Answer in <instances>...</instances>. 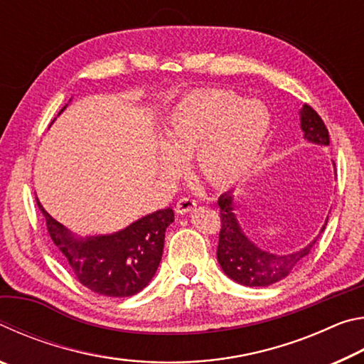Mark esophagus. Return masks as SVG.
<instances>
[{
	"mask_svg": "<svg viewBox=\"0 0 364 364\" xmlns=\"http://www.w3.org/2000/svg\"><path fill=\"white\" fill-rule=\"evenodd\" d=\"M194 207H196V200L193 199V197H181V199L176 202L175 210L183 215V213H188V212L193 210Z\"/></svg>",
	"mask_w": 364,
	"mask_h": 364,
	"instance_id": "1",
	"label": "esophagus"
}]
</instances>
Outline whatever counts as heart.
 Returning <instances> with one entry per match:
<instances>
[{
  "label": "heart",
  "instance_id": "heart-1",
  "mask_svg": "<svg viewBox=\"0 0 364 364\" xmlns=\"http://www.w3.org/2000/svg\"><path fill=\"white\" fill-rule=\"evenodd\" d=\"M269 123L262 102L245 101L232 91L189 96L175 107L165 128L162 170L176 175L181 160L194 154L196 171L207 183H236L257 164Z\"/></svg>",
  "mask_w": 364,
  "mask_h": 364
}]
</instances>
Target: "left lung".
<instances>
[{
  "label": "left lung",
  "mask_w": 364,
  "mask_h": 364,
  "mask_svg": "<svg viewBox=\"0 0 364 364\" xmlns=\"http://www.w3.org/2000/svg\"><path fill=\"white\" fill-rule=\"evenodd\" d=\"M300 127L305 133L304 138L306 141L321 146H329V132L323 119L318 115L315 109L306 106V104L300 110ZM218 205L221 220L220 241L217 249L218 263L228 278L249 287H267L287 278L299 267L300 262L310 254L311 247L318 241V237L321 236L326 225H328V220H326L318 237L308 244L306 247L294 252V254L276 255L258 249L242 232L236 220V215H234L231 193L221 194Z\"/></svg>",
  "instance_id": "1"
}]
</instances>
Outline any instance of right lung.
Wrapping results in <instances>:
<instances>
[{
    "mask_svg": "<svg viewBox=\"0 0 364 364\" xmlns=\"http://www.w3.org/2000/svg\"><path fill=\"white\" fill-rule=\"evenodd\" d=\"M36 204L54 245L80 284L107 297H130L149 284L162 260L165 230L175 220L173 210L164 208L115 234L80 239L54 220L38 199Z\"/></svg>",
    "mask_w": 364,
    "mask_h": 364,
    "instance_id": "1",
    "label": "right lung"
}]
</instances>
